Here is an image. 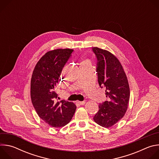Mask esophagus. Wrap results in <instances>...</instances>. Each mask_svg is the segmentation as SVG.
Instances as JSON below:
<instances>
[{"mask_svg": "<svg viewBox=\"0 0 159 159\" xmlns=\"http://www.w3.org/2000/svg\"><path fill=\"white\" fill-rule=\"evenodd\" d=\"M77 102L79 104H80V105H84V104H85V101H77Z\"/></svg>", "mask_w": 159, "mask_h": 159, "instance_id": "esophagus-1", "label": "esophagus"}]
</instances>
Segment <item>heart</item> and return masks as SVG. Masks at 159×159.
I'll return each mask as SVG.
<instances>
[{
    "label": "heart",
    "instance_id": "b5f03b06",
    "mask_svg": "<svg viewBox=\"0 0 159 159\" xmlns=\"http://www.w3.org/2000/svg\"><path fill=\"white\" fill-rule=\"evenodd\" d=\"M86 62H89L88 60H84V61H83L82 63H86Z\"/></svg>",
    "mask_w": 159,
    "mask_h": 159
}]
</instances>
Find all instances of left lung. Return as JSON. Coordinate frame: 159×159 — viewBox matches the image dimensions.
<instances>
[{"instance_id": "8db88e82", "label": "left lung", "mask_w": 159, "mask_h": 159, "mask_svg": "<svg viewBox=\"0 0 159 159\" xmlns=\"http://www.w3.org/2000/svg\"><path fill=\"white\" fill-rule=\"evenodd\" d=\"M92 50L98 60V82L106 89L107 98L99 105V111L93 119L99 125L107 128L125 116L129 100V87L123 68L114 55L98 47Z\"/></svg>"}]
</instances>
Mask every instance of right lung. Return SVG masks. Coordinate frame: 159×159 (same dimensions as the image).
Listing matches in <instances>:
<instances>
[{
    "instance_id": "add662e5",
    "label": "right lung",
    "mask_w": 159,
    "mask_h": 159,
    "mask_svg": "<svg viewBox=\"0 0 159 159\" xmlns=\"http://www.w3.org/2000/svg\"><path fill=\"white\" fill-rule=\"evenodd\" d=\"M72 49H57L45 53L36 63L31 80V98L39 118L55 128L64 126L72 120L76 106L65 100L55 101V91Z\"/></svg>"
}]
</instances>
